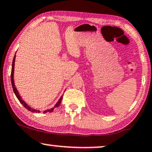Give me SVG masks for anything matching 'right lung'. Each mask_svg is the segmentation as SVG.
Returning <instances> with one entry per match:
<instances>
[{
  "mask_svg": "<svg viewBox=\"0 0 152 152\" xmlns=\"http://www.w3.org/2000/svg\"><path fill=\"white\" fill-rule=\"evenodd\" d=\"M15 59H16V54L14 55V59H13V62H12V72H11V81H12V87H13V90H14V92L15 94V95H16V96L18 98L19 101L21 104H23V106L25 107V108L27 109V110H28L29 111H30L31 112H36V113H39L40 111L39 110H35V109H33L31 108V107H29L28 104H27L26 102H25L24 100H22V98L20 96V95H19V93L18 90H17V89L16 88V86H15V84H14V63H15ZM63 95H62L61 98H59L58 101L56 102V104H55L54 107L50 109V110H45L43 113H47V112H53V110H54V109L56 107H59L60 104H61V100L63 99Z\"/></svg>",
  "mask_w": 152,
  "mask_h": 152,
  "instance_id": "add662e5",
  "label": "right lung"
}]
</instances>
